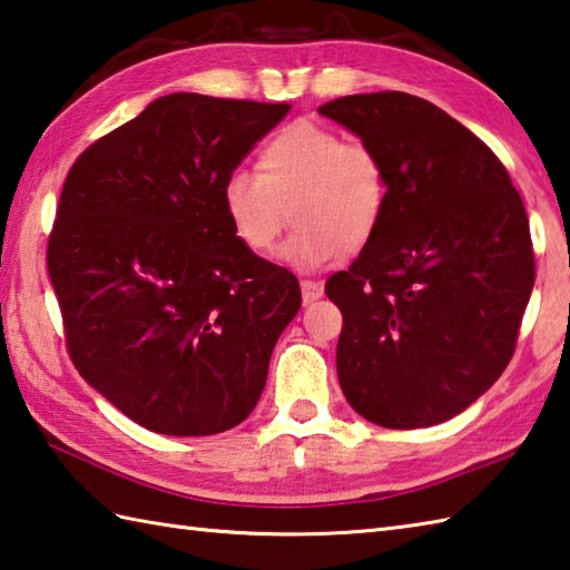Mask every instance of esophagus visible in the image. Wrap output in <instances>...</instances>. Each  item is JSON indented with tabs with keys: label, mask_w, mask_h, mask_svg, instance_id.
I'll list each match as a JSON object with an SVG mask.
<instances>
[{
	"label": "esophagus",
	"mask_w": 570,
	"mask_h": 570,
	"mask_svg": "<svg viewBox=\"0 0 570 570\" xmlns=\"http://www.w3.org/2000/svg\"><path fill=\"white\" fill-rule=\"evenodd\" d=\"M321 296H323L321 282H311V278H304V282H301V298H304V304H313V301H318Z\"/></svg>",
	"instance_id": "esophagus-1"
}]
</instances>
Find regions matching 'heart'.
Masks as SVG:
<instances>
[{"mask_svg":"<svg viewBox=\"0 0 570 570\" xmlns=\"http://www.w3.org/2000/svg\"><path fill=\"white\" fill-rule=\"evenodd\" d=\"M220 205L233 235L254 254L274 249L292 213L296 229L278 259L296 272H316L377 235L386 174L367 144L298 119L262 144L257 174L233 168L223 178Z\"/></svg>","mask_w":570,"mask_h":570,"instance_id":"heart-1","label":"heart"}]
</instances>
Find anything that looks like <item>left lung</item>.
Listing matches in <instances>:
<instances>
[{
  "label": "left lung",
  "mask_w": 570,
  "mask_h": 570,
  "mask_svg": "<svg viewBox=\"0 0 570 570\" xmlns=\"http://www.w3.org/2000/svg\"><path fill=\"white\" fill-rule=\"evenodd\" d=\"M318 112L386 174L377 235L325 284L343 313V394L384 429L453 419L514 353L534 288L524 203L488 144L414 95H347Z\"/></svg>",
  "instance_id": "1"
}]
</instances>
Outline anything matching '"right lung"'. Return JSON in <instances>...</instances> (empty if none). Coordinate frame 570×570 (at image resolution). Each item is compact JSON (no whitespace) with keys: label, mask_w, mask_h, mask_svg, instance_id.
<instances>
[{"label":"right lung","mask_w":570,"mask_h":570,"mask_svg":"<svg viewBox=\"0 0 570 570\" xmlns=\"http://www.w3.org/2000/svg\"><path fill=\"white\" fill-rule=\"evenodd\" d=\"M292 105L174 92L85 149L48 274L82 380L139 426L213 435L257 406L298 278L229 229L223 178Z\"/></svg>","instance_id":"1"}]
</instances>
